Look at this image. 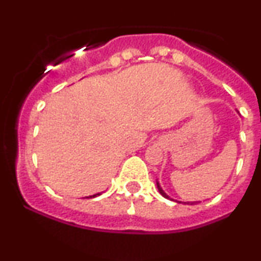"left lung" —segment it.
Segmentation results:
<instances>
[{
  "label": "left lung",
  "mask_w": 261,
  "mask_h": 261,
  "mask_svg": "<svg viewBox=\"0 0 261 261\" xmlns=\"http://www.w3.org/2000/svg\"><path fill=\"white\" fill-rule=\"evenodd\" d=\"M157 188H158V191H160V193H161V195H162V196H164V197H166V199L173 200V199H170V197H169L168 195H167V194H166V193H164V190H163V189H162V188H161L160 182H158V181H157ZM197 202H200V201H194V202H191V203H197ZM188 203H190V202H188Z\"/></svg>",
  "instance_id": "left-lung-1"
}]
</instances>
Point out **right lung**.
<instances>
[{"label": "right lung", "instance_id": "right-lung-1", "mask_svg": "<svg viewBox=\"0 0 261 261\" xmlns=\"http://www.w3.org/2000/svg\"><path fill=\"white\" fill-rule=\"evenodd\" d=\"M99 195H101V193L94 194V195H91V196H86V197H85V199H92V197H97V196H99Z\"/></svg>", "mask_w": 261, "mask_h": 261}]
</instances>
